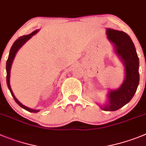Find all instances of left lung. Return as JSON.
Returning <instances> with one entry per match:
<instances>
[{"mask_svg": "<svg viewBox=\"0 0 146 146\" xmlns=\"http://www.w3.org/2000/svg\"><path fill=\"white\" fill-rule=\"evenodd\" d=\"M106 35L125 68V81L118 89L109 91V103L101 107L104 111H113L128 104L137 90L140 80L139 58L134 43L127 33L108 28Z\"/></svg>", "mask_w": 146, "mask_h": 146, "instance_id": "8db88e82", "label": "left lung"}]
</instances>
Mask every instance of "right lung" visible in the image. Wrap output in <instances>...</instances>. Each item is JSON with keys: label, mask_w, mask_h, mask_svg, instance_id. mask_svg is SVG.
Here are the masks:
<instances>
[{"label": "right lung", "mask_w": 146, "mask_h": 146, "mask_svg": "<svg viewBox=\"0 0 146 146\" xmlns=\"http://www.w3.org/2000/svg\"><path fill=\"white\" fill-rule=\"evenodd\" d=\"M37 32H38V30L37 29V30H35V31L33 32L31 34L27 35L21 36V37H19L18 39H17V40L14 42L13 45H12L11 48L9 58H8L7 61H6V72H7V75H6V82H7L8 88H9L11 93V96H13V98H14V99L15 100L16 102H17V104H18V105H19L21 108H23L24 109H25V110L28 111H29V112H33V113H37V112L39 111V110L32 109H30V108H28V107L25 106H24L23 104H21V103H20L19 101L17 99V98L14 96V93H13V92H12V90H11V86H10V72H11L10 71H11V67L12 62H13V61H14V58L16 56V53H17V51H18L19 49L20 48H21V47L22 46V45H23L24 44H25V42L28 40L30 39V38L32 37V36H33L34 35H35Z\"/></svg>", "instance_id": "1"}]
</instances>
